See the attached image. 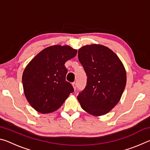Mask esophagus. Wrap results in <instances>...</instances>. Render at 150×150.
<instances>
[{"label":"esophagus","instance_id":"1","mask_svg":"<svg viewBox=\"0 0 150 150\" xmlns=\"http://www.w3.org/2000/svg\"><path fill=\"white\" fill-rule=\"evenodd\" d=\"M72 85H73V88H74V89L76 90V88H77V83H76L75 82L73 83H72Z\"/></svg>","mask_w":150,"mask_h":150}]
</instances>
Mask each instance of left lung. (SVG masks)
Wrapping results in <instances>:
<instances>
[{"instance_id":"left-lung-1","label":"left lung","mask_w":150,"mask_h":150,"mask_svg":"<svg viewBox=\"0 0 150 150\" xmlns=\"http://www.w3.org/2000/svg\"><path fill=\"white\" fill-rule=\"evenodd\" d=\"M78 58L87 77L85 88L77 96L85 111L94 116L108 113L117 105L126 83L125 69L112 51L102 45H85Z\"/></svg>"}]
</instances>
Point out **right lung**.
I'll return each mask as SVG.
<instances>
[{"instance_id": "right-lung-1", "label": "right lung", "mask_w": 150, "mask_h": 150, "mask_svg": "<svg viewBox=\"0 0 150 150\" xmlns=\"http://www.w3.org/2000/svg\"><path fill=\"white\" fill-rule=\"evenodd\" d=\"M69 45L45 48L26 66L22 75L25 96L35 110L42 114L57 110L74 91L65 80V63L77 55Z\"/></svg>"}]
</instances>
